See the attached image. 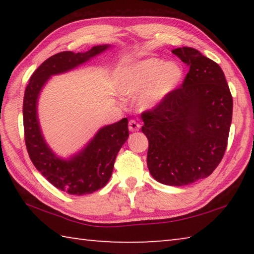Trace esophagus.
Returning a JSON list of instances; mask_svg holds the SVG:
<instances>
[{
  "mask_svg": "<svg viewBox=\"0 0 254 254\" xmlns=\"http://www.w3.org/2000/svg\"><path fill=\"white\" fill-rule=\"evenodd\" d=\"M140 124L135 122L134 120H131L130 122H128V130L131 132H135V131H139L140 130Z\"/></svg>",
  "mask_w": 254,
  "mask_h": 254,
  "instance_id": "1",
  "label": "esophagus"
}]
</instances>
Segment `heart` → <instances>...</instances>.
Instances as JSON below:
<instances>
[{
    "label": "heart",
    "mask_w": 254,
    "mask_h": 254,
    "mask_svg": "<svg viewBox=\"0 0 254 254\" xmlns=\"http://www.w3.org/2000/svg\"><path fill=\"white\" fill-rule=\"evenodd\" d=\"M184 70L178 64L159 58H148L133 64L120 80L123 95L137 96V105L143 110L158 106L182 83Z\"/></svg>",
    "instance_id": "obj_1"
}]
</instances>
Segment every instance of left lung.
<instances>
[{"instance_id": "1", "label": "left lung", "mask_w": 254, "mask_h": 254, "mask_svg": "<svg viewBox=\"0 0 254 254\" xmlns=\"http://www.w3.org/2000/svg\"><path fill=\"white\" fill-rule=\"evenodd\" d=\"M173 54L189 71L180 87L141 118L149 141L150 174L161 184L185 186L208 177L221 162L233 98L224 72L212 59L189 47Z\"/></svg>"}]
</instances>
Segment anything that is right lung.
I'll use <instances>...</instances> for the list:
<instances>
[{"label":"right lung","instance_id":"1","mask_svg":"<svg viewBox=\"0 0 254 254\" xmlns=\"http://www.w3.org/2000/svg\"><path fill=\"white\" fill-rule=\"evenodd\" d=\"M109 47L95 46L86 53L63 51L51 56L37 68L25 88L23 127L29 157L51 185L69 195L92 194L107 184L115 158L127 140V119L102 127L79 153L65 160L56 156L44 139L37 114L38 97L51 76L74 69Z\"/></svg>","mask_w":254,"mask_h":254}]
</instances>
